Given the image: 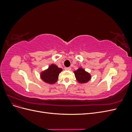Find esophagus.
Returning <instances> with one entry per match:
<instances>
[{
	"instance_id": "34e87169",
	"label": "esophagus",
	"mask_w": 132,
	"mask_h": 132,
	"mask_svg": "<svg viewBox=\"0 0 132 132\" xmlns=\"http://www.w3.org/2000/svg\"><path fill=\"white\" fill-rule=\"evenodd\" d=\"M71 67H68V68H66L65 69V70H71Z\"/></svg>"
}]
</instances>
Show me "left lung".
I'll list each match as a JSON object with an SVG mask.
<instances>
[{"mask_svg":"<svg viewBox=\"0 0 132 132\" xmlns=\"http://www.w3.org/2000/svg\"><path fill=\"white\" fill-rule=\"evenodd\" d=\"M74 74L77 81L80 84L86 83L91 79V75L86 71L82 68H79L77 70H75Z\"/></svg>","mask_w":132,"mask_h":132,"instance_id":"left-lung-1","label":"left lung"}]
</instances>
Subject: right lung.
Instances as JSON below:
<instances>
[{
  "label": "right lung",
  "instance_id": "add662e5",
  "mask_svg": "<svg viewBox=\"0 0 132 132\" xmlns=\"http://www.w3.org/2000/svg\"><path fill=\"white\" fill-rule=\"evenodd\" d=\"M62 71L56 65L52 64L46 70L42 71L40 77L42 80L50 84H53L57 82L59 73Z\"/></svg>",
  "mask_w": 132,
  "mask_h": 132
}]
</instances>
